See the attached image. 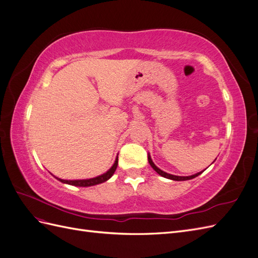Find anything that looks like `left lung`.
<instances>
[{
    "instance_id": "8db88e82",
    "label": "left lung",
    "mask_w": 258,
    "mask_h": 258,
    "mask_svg": "<svg viewBox=\"0 0 258 258\" xmlns=\"http://www.w3.org/2000/svg\"><path fill=\"white\" fill-rule=\"evenodd\" d=\"M147 158H148V162H150L151 167L156 171V172H157L159 175H161V176H163V177L169 178V179H172V181H187V179L195 178V177L198 176L199 174H201V173L204 172V171H205V170H204V171H201V172H198V173H196V174H192V175H189V176H178V175H173V174H170V173L165 172V171L160 170L157 166H156L155 163L153 162V160H152V158H151V155H150V154H148Z\"/></svg>"
}]
</instances>
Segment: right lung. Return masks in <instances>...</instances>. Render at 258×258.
I'll list each match as a JSON object with an SVG mask.
<instances>
[{
    "mask_svg": "<svg viewBox=\"0 0 258 258\" xmlns=\"http://www.w3.org/2000/svg\"><path fill=\"white\" fill-rule=\"evenodd\" d=\"M117 165H118V157H116L114 165L108 169L105 173L101 174L99 176L92 177V178H86V179H62L59 177H56L58 181H60L61 183L64 184H69V185H73V186H80V187H88V186H93V185H98L103 182H106L107 179H110L112 177V175L114 174V172L116 171Z\"/></svg>",
    "mask_w": 258,
    "mask_h": 258,
    "instance_id": "right-lung-1",
    "label": "right lung"
}]
</instances>
